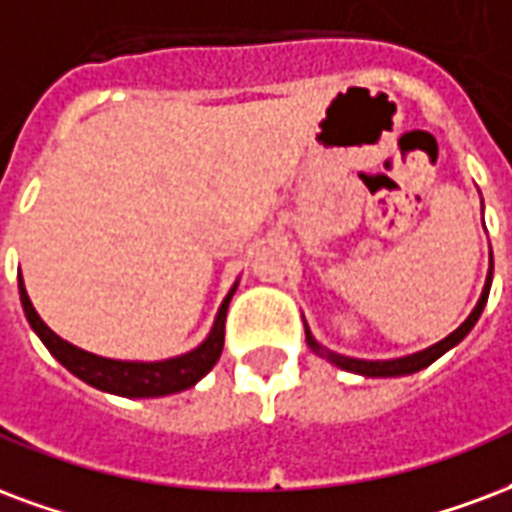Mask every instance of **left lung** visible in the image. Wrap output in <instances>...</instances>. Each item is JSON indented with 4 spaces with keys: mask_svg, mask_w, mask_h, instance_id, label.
<instances>
[{
    "mask_svg": "<svg viewBox=\"0 0 512 512\" xmlns=\"http://www.w3.org/2000/svg\"><path fill=\"white\" fill-rule=\"evenodd\" d=\"M491 279H494V257L488 260V274H486V285H483V293H480L478 304L475 309L469 312V317L464 323L458 325L456 331L448 333L442 342L431 344L426 350L420 352H412V355H401V358H388V361H369V358H350V355H342V352H333L328 347L317 342L309 331V325H306V344L312 347V352H317L320 358H325L328 363L333 366H339L344 372H352V374H361V377H407V374H415L420 369H426L431 363L442 358L445 352L453 350L456 344H461L467 339V333L475 328V323L480 320V314L486 309V301H488V290H491Z\"/></svg>",
    "mask_w": 512,
    "mask_h": 512,
    "instance_id": "obj_1",
    "label": "left lung"
}]
</instances>
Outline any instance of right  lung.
I'll return each instance as SVG.
<instances>
[{"label": "right lung", "mask_w": 512, "mask_h": 512, "mask_svg": "<svg viewBox=\"0 0 512 512\" xmlns=\"http://www.w3.org/2000/svg\"><path fill=\"white\" fill-rule=\"evenodd\" d=\"M236 287L238 279L222 298L214 325H211V331L206 333V339L198 347L181 352V355H173V358H165V361H119V358H105V355H97V352L81 350V347L62 339L59 333L51 331L32 306V298L26 293L24 276H18V293H21L26 320L32 325V331L40 336V342L48 347V352L62 363L67 372H73L86 385H92L97 391L113 393V396H124V399H157V396H170V393H181L192 388V385H198L214 369V363L222 355L227 304L236 293Z\"/></svg>", "instance_id": "1"}]
</instances>
